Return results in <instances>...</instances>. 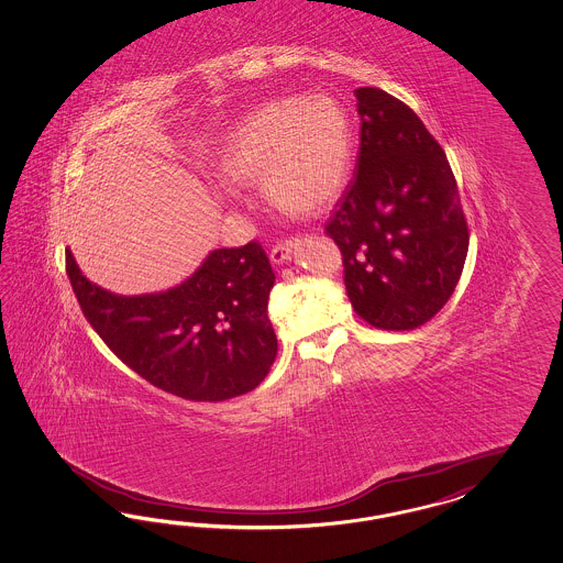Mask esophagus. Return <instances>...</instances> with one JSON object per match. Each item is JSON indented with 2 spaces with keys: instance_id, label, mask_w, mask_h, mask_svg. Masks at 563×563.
I'll return each mask as SVG.
<instances>
[{
  "instance_id": "34e87169",
  "label": "esophagus",
  "mask_w": 563,
  "mask_h": 563,
  "mask_svg": "<svg viewBox=\"0 0 563 563\" xmlns=\"http://www.w3.org/2000/svg\"><path fill=\"white\" fill-rule=\"evenodd\" d=\"M294 246H296V242L294 241L277 242L274 249H272L269 257H272L275 265H279V263H288L289 258H291V251H294Z\"/></svg>"
}]
</instances>
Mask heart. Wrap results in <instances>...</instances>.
Returning <instances> with one entry per match:
<instances>
[{"label": "heart", "instance_id": "1", "mask_svg": "<svg viewBox=\"0 0 563 563\" xmlns=\"http://www.w3.org/2000/svg\"><path fill=\"white\" fill-rule=\"evenodd\" d=\"M354 162L350 114L333 98H277L246 114L218 152L228 185L261 183L269 203L317 216L345 191Z\"/></svg>", "mask_w": 563, "mask_h": 563}]
</instances>
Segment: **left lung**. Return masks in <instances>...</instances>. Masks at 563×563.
Masks as SVG:
<instances>
[{"label":"left lung","mask_w":563,"mask_h":563,"mask_svg":"<svg viewBox=\"0 0 563 563\" xmlns=\"http://www.w3.org/2000/svg\"><path fill=\"white\" fill-rule=\"evenodd\" d=\"M355 175L324 225L355 312L385 331L434 319L456 288L468 225L446 154L402 100L357 88Z\"/></svg>","instance_id":"obj_1"}]
</instances>
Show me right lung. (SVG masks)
<instances>
[{
  "mask_svg": "<svg viewBox=\"0 0 563 563\" xmlns=\"http://www.w3.org/2000/svg\"><path fill=\"white\" fill-rule=\"evenodd\" d=\"M65 272L86 321L123 364L187 401L218 402L257 388L277 355L267 319L272 263L257 241L218 249L177 288L117 296L81 275L69 251Z\"/></svg>",
  "mask_w": 563,
  "mask_h": 563,
  "instance_id": "1",
  "label": "right lung"
}]
</instances>
